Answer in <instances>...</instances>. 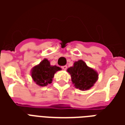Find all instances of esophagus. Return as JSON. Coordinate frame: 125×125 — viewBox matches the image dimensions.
<instances>
[{"label":"esophagus","mask_w":125,"mask_h":125,"mask_svg":"<svg viewBox=\"0 0 125 125\" xmlns=\"http://www.w3.org/2000/svg\"><path fill=\"white\" fill-rule=\"evenodd\" d=\"M62 68L63 70H65L67 69V65H63V66H62Z\"/></svg>","instance_id":"1"}]
</instances>
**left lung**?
Segmentation results:
<instances>
[{
  "mask_svg": "<svg viewBox=\"0 0 125 125\" xmlns=\"http://www.w3.org/2000/svg\"><path fill=\"white\" fill-rule=\"evenodd\" d=\"M68 72L71 75L73 86L80 90L90 89L98 78L96 72L89 68L82 60L74 62L72 67L68 68Z\"/></svg>",
  "mask_w": 125,
  "mask_h": 125,
  "instance_id": "1",
  "label": "left lung"
}]
</instances>
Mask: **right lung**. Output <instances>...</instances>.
I'll return each instance as SVG.
<instances>
[{"label":"right lung","mask_w":125,"mask_h":125,"mask_svg":"<svg viewBox=\"0 0 125 125\" xmlns=\"http://www.w3.org/2000/svg\"><path fill=\"white\" fill-rule=\"evenodd\" d=\"M61 70L56 65H51L47 59H44L39 65L32 69L31 77L36 84L40 86H45L51 84L55 73Z\"/></svg>","instance_id":"right-lung-1"}]
</instances>
